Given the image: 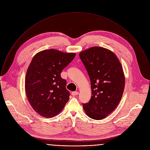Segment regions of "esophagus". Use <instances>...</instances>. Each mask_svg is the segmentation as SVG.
<instances>
[{
  "mask_svg": "<svg viewBox=\"0 0 150 150\" xmlns=\"http://www.w3.org/2000/svg\"><path fill=\"white\" fill-rule=\"evenodd\" d=\"M78 94H79V93L78 91H73V92H72V95L73 96H75L78 95Z\"/></svg>",
  "mask_w": 150,
  "mask_h": 150,
  "instance_id": "esophagus-1",
  "label": "esophagus"
}]
</instances>
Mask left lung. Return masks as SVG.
I'll return each mask as SVG.
<instances>
[{
	"label": "left lung",
	"instance_id": "1",
	"mask_svg": "<svg viewBox=\"0 0 150 150\" xmlns=\"http://www.w3.org/2000/svg\"><path fill=\"white\" fill-rule=\"evenodd\" d=\"M90 78L91 97L83 104L86 115L93 120L105 118L118 106L125 88L122 65L111 50L92 47L79 53Z\"/></svg>",
	"mask_w": 150,
	"mask_h": 150
}]
</instances>
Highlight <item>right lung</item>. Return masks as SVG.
<instances>
[{
    "mask_svg": "<svg viewBox=\"0 0 150 150\" xmlns=\"http://www.w3.org/2000/svg\"><path fill=\"white\" fill-rule=\"evenodd\" d=\"M75 55L51 49L33 57L26 73L25 89L31 107L42 117L57 115L69 100L67 82L61 77V72Z\"/></svg>",
    "mask_w": 150,
    "mask_h": 150,
    "instance_id": "right-lung-1",
    "label": "right lung"
}]
</instances>
